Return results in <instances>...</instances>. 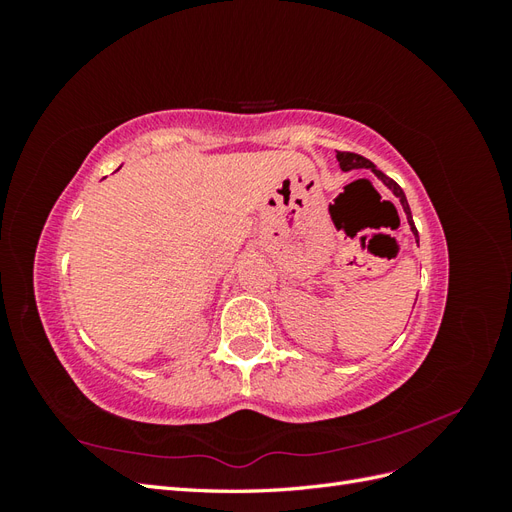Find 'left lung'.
Segmentation results:
<instances>
[{
	"instance_id": "obj_1",
	"label": "left lung",
	"mask_w": 512,
	"mask_h": 512,
	"mask_svg": "<svg viewBox=\"0 0 512 512\" xmlns=\"http://www.w3.org/2000/svg\"><path fill=\"white\" fill-rule=\"evenodd\" d=\"M337 162H339V166H342V170H356V168H369V170H374V175L386 185V188L393 190V194L399 198L401 207H404V211H406V215H408V224H410V228H412V232H414V237L418 239V230H416V226H414V220H412V213H410V205H408V200H406V194H404V190H401L399 185H397L391 177H386V175L382 173V170H378V168L374 166V162H369L367 158L359 156V153H352V151H337Z\"/></svg>"
}]
</instances>
